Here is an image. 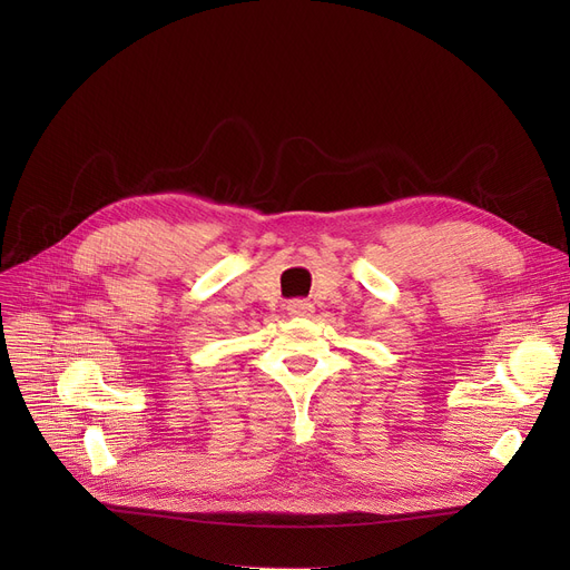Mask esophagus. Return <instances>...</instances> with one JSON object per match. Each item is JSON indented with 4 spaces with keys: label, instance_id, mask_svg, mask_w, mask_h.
Segmentation results:
<instances>
[{
    "label": "esophagus",
    "instance_id": "1",
    "mask_svg": "<svg viewBox=\"0 0 570 570\" xmlns=\"http://www.w3.org/2000/svg\"><path fill=\"white\" fill-rule=\"evenodd\" d=\"M286 312L291 316H312L314 314V305L309 301H291L286 305Z\"/></svg>",
    "mask_w": 570,
    "mask_h": 570
}]
</instances>
